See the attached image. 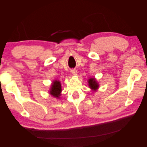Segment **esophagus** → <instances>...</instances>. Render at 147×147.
Instances as JSON below:
<instances>
[{
	"label": "esophagus",
	"mask_w": 147,
	"mask_h": 147,
	"mask_svg": "<svg viewBox=\"0 0 147 147\" xmlns=\"http://www.w3.org/2000/svg\"><path fill=\"white\" fill-rule=\"evenodd\" d=\"M71 73L73 74V75H74V76H76V75H77V71L76 70V69H73V70H71Z\"/></svg>",
	"instance_id": "esophagus-1"
}]
</instances>
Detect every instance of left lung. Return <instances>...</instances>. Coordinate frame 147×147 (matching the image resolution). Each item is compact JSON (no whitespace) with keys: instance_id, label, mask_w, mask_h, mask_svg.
<instances>
[{"instance_id":"8db88e82","label":"left lung","mask_w":147,"mask_h":147,"mask_svg":"<svg viewBox=\"0 0 147 147\" xmlns=\"http://www.w3.org/2000/svg\"><path fill=\"white\" fill-rule=\"evenodd\" d=\"M89 83V87L93 91H96V89L98 88V84L96 82V79L94 78H91L88 80Z\"/></svg>"}]
</instances>
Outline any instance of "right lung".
<instances>
[{
	"label": "right lung",
	"instance_id": "add662e5",
	"mask_svg": "<svg viewBox=\"0 0 147 147\" xmlns=\"http://www.w3.org/2000/svg\"><path fill=\"white\" fill-rule=\"evenodd\" d=\"M50 94L54 97L59 98L61 95V83L59 80H54L51 85V89H50Z\"/></svg>",
	"mask_w": 147,
	"mask_h": 147
}]
</instances>
